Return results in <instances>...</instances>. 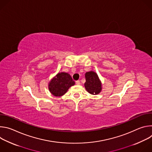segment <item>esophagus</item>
Listing matches in <instances>:
<instances>
[{"label": "esophagus", "mask_w": 152, "mask_h": 152, "mask_svg": "<svg viewBox=\"0 0 152 152\" xmlns=\"http://www.w3.org/2000/svg\"><path fill=\"white\" fill-rule=\"evenodd\" d=\"M76 85H79L80 84V82L79 80H76Z\"/></svg>", "instance_id": "esophagus-1"}]
</instances>
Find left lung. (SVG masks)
<instances>
[{
	"label": "left lung",
	"instance_id": "8db88e82",
	"mask_svg": "<svg viewBox=\"0 0 152 152\" xmlns=\"http://www.w3.org/2000/svg\"><path fill=\"white\" fill-rule=\"evenodd\" d=\"M85 77L86 82L84 86L86 90L93 95L99 94L102 90V83L97 74L93 71H90L85 73Z\"/></svg>",
	"mask_w": 152,
	"mask_h": 152
}]
</instances>
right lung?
Instances as JSON below:
<instances>
[{
  "label": "right lung",
  "instance_id": "add662e5",
  "mask_svg": "<svg viewBox=\"0 0 152 152\" xmlns=\"http://www.w3.org/2000/svg\"><path fill=\"white\" fill-rule=\"evenodd\" d=\"M75 84L71 76L66 72H59L49 82L50 93L55 97H61L66 94L70 87Z\"/></svg>",
  "mask_w": 152,
  "mask_h": 152
}]
</instances>
